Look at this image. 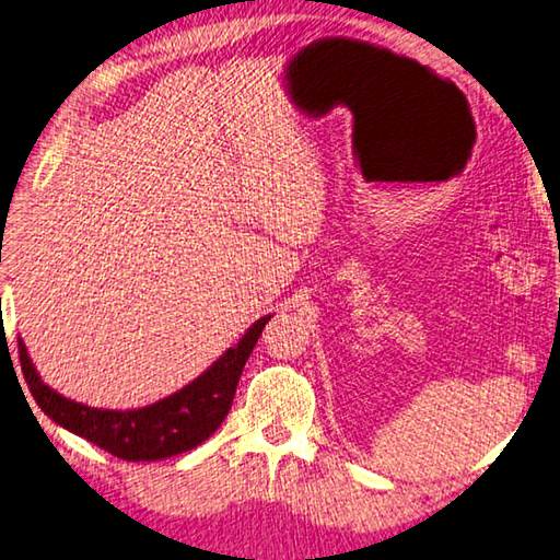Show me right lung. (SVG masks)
<instances>
[{
  "mask_svg": "<svg viewBox=\"0 0 560 560\" xmlns=\"http://www.w3.org/2000/svg\"><path fill=\"white\" fill-rule=\"evenodd\" d=\"M270 314L250 326L207 371L177 393L139 409H100L62 397L40 380L19 339V361L36 405L56 424L121 460H163L202 444L221 427L234 402L238 377Z\"/></svg>",
  "mask_w": 560,
  "mask_h": 560,
  "instance_id": "add662e5",
  "label": "right lung"
}]
</instances>
